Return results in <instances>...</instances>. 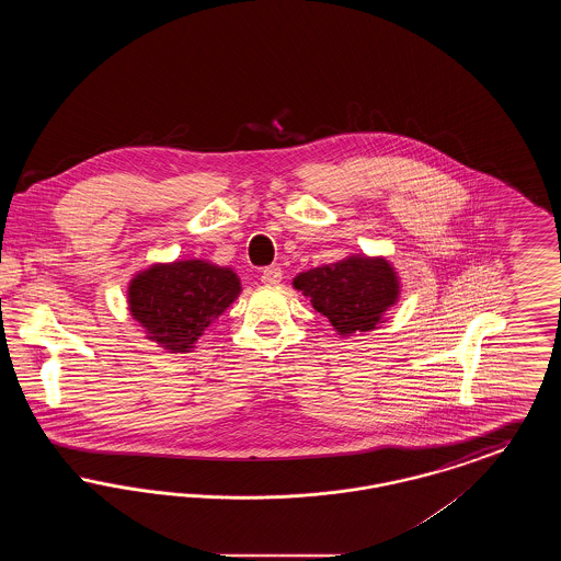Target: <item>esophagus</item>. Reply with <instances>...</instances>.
<instances>
[{
	"label": "esophagus",
	"mask_w": 561,
	"mask_h": 561,
	"mask_svg": "<svg viewBox=\"0 0 561 561\" xmlns=\"http://www.w3.org/2000/svg\"><path fill=\"white\" fill-rule=\"evenodd\" d=\"M261 282H263L265 286H277V284L282 282V267L271 265V267L263 268V273H261Z\"/></svg>",
	"instance_id": "obj_1"
}]
</instances>
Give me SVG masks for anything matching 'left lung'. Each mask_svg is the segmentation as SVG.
<instances>
[{
	"mask_svg": "<svg viewBox=\"0 0 561 561\" xmlns=\"http://www.w3.org/2000/svg\"><path fill=\"white\" fill-rule=\"evenodd\" d=\"M293 286L311 298L313 309L345 339L385 323L401 294L396 267L385 256L368 254H348L343 261L302 271Z\"/></svg>",
	"mask_w": 561,
	"mask_h": 561,
	"instance_id": "obj_1",
	"label": "left lung"
}]
</instances>
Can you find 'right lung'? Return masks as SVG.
Listing matches in <instances>:
<instances>
[{
  "label": "right lung",
  "mask_w": 561,
  "mask_h": 561,
  "mask_svg": "<svg viewBox=\"0 0 561 561\" xmlns=\"http://www.w3.org/2000/svg\"><path fill=\"white\" fill-rule=\"evenodd\" d=\"M241 294L238 273L206 259L153 263L134 273L126 300L145 339L168 353H191Z\"/></svg>",
  "instance_id": "1"
}]
</instances>
